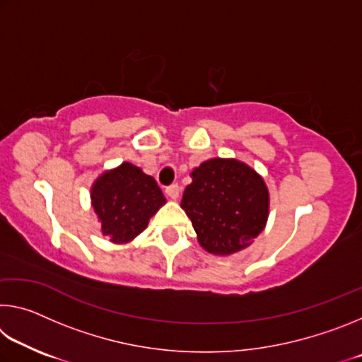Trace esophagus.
Listing matches in <instances>:
<instances>
[{
	"label": "esophagus",
	"mask_w": 362,
	"mask_h": 362,
	"mask_svg": "<svg viewBox=\"0 0 362 362\" xmlns=\"http://www.w3.org/2000/svg\"><path fill=\"white\" fill-rule=\"evenodd\" d=\"M179 193H180V187L177 185V183H175V185H170V187L166 188V194L169 196L170 199H174V201L179 198Z\"/></svg>",
	"instance_id": "obj_1"
}]
</instances>
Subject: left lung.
Returning <instances> with one entry per match:
<instances>
[{
    "instance_id": "obj_1",
    "label": "left lung",
    "mask_w": 362,
    "mask_h": 362,
    "mask_svg": "<svg viewBox=\"0 0 362 362\" xmlns=\"http://www.w3.org/2000/svg\"><path fill=\"white\" fill-rule=\"evenodd\" d=\"M182 209L199 246L214 255L246 249L265 228L269 193L263 177L235 158H212L193 169Z\"/></svg>"
}]
</instances>
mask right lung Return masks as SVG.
Segmentation results:
<instances>
[{"label":"right lung","instance_id":"obj_1","mask_svg":"<svg viewBox=\"0 0 362 362\" xmlns=\"http://www.w3.org/2000/svg\"><path fill=\"white\" fill-rule=\"evenodd\" d=\"M90 204L102 235L115 244H127L148 226L150 218L166 204V198L151 175L124 161L94 180Z\"/></svg>","mask_w":362,"mask_h":362}]
</instances>
